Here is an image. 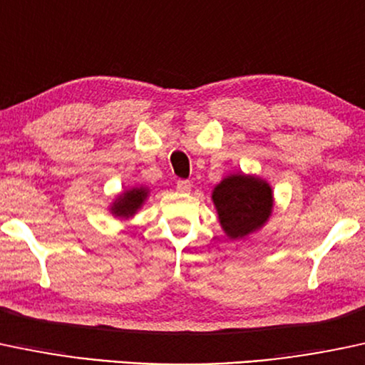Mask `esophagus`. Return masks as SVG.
Instances as JSON below:
<instances>
[{"label":"esophagus","mask_w":365,"mask_h":365,"mask_svg":"<svg viewBox=\"0 0 365 365\" xmlns=\"http://www.w3.org/2000/svg\"><path fill=\"white\" fill-rule=\"evenodd\" d=\"M178 191L179 193H190L191 191V182L182 179V181H178Z\"/></svg>","instance_id":"esophagus-1"}]
</instances>
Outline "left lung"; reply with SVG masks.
Here are the masks:
<instances>
[{"label": "left lung", "mask_w": 365, "mask_h": 365, "mask_svg": "<svg viewBox=\"0 0 365 365\" xmlns=\"http://www.w3.org/2000/svg\"><path fill=\"white\" fill-rule=\"evenodd\" d=\"M212 202L229 240H243L265 226L272 214L271 184L259 175H226L212 191Z\"/></svg>", "instance_id": "8db88e82"}]
</instances>
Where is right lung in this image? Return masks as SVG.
Instances as JSON below:
<instances>
[{"label": "right lung", "mask_w": 365, "mask_h": 365, "mask_svg": "<svg viewBox=\"0 0 365 365\" xmlns=\"http://www.w3.org/2000/svg\"><path fill=\"white\" fill-rule=\"evenodd\" d=\"M148 193L150 190L145 186H136L130 187V190H125L124 193L118 195L112 202V205H110V212H112L113 217H118V219H130L145 205Z\"/></svg>", "instance_id": "obj_1"}]
</instances>
